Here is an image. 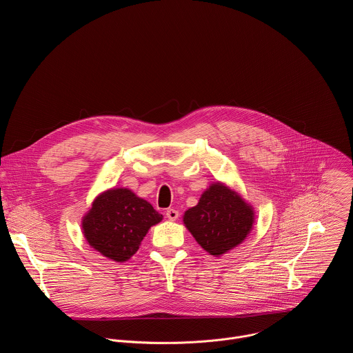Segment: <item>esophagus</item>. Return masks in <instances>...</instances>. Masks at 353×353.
Segmentation results:
<instances>
[{
    "mask_svg": "<svg viewBox=\"0 0 353 353\" xmlns=\"http://www.w3.org/2000/svg\"><path fill=\"white\" fill-rule=\"evenodd\" d=\"M166 216H168V219H170V221H176V219L179 218V211H176V210H173V208H169V210L166 211Z\"/></svg>",
    "mask_w": 353,
    "mask_h": 353,
    "instance_id": "obj_1",
    "label": "esophagus"
}]
</instances>
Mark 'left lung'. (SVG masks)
Segmentation results:
<instances>
[{"mask_svg": "<svg viewBox=\"0 0 353 353\" xmlns=\"http://www.w3.org/2000/svg\"><path fill=\"white\" fill-rule=\"evenodd\" d=\"M183 222L201 247L219 257L247 237L253 229L254 211L236 191L215 183L195 207L185 211Z\"/></svg>", "mask_w": 353, "mask_h": 353, "instance_id": "1", "label": "left lung"}]
</instances>
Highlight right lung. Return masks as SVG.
Returning <instances> with one entry per match:
<instances>
[{"instance_id":"add662e5","label":"right lung","mask_w":353,"mask_h":353,"mask_svg":"<svg viewBox=\"0 0 353 353\" xmlns=\"http://www.w3.org/2000/svg\"><path fill=\"white\" fill-rule=\"evenodd\" d=\"M163 216L128 188L99 194L82 219L86 241L100 254L123 263L139 248L145 234Z\"/></svg>"}]
</instances>
